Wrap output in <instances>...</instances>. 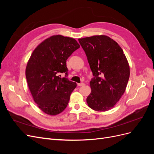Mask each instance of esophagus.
Returning a JSON list of instances; mask_svg holds the SVG:
<instances>
[{"instance_id": "obj_1", "label": "esophagus", "mask_w": 154, "mask_h": 154, "mask_svg": "<svg viewBox=\"0 0 154 154\" xmlns=\"http://www.w3.org/2000/svg\"><path fill=\"white\" fill-rule=\"evenodd\" d=\"M78 86H83V85H85V83H78Z\"/></svg>"}]
</instances>
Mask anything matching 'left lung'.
Wrapping results in <instances>:
<instances>
[{
    "label": "left lung",
    "mask_w": 154,
    "mask_h": 154,
    "mask_svg": "<svg viewBox=\"0 0 154 154\" xmlns=\"http://www.w3.org/2000/svg\"><path fill=\"white\" fill-rule=\"evenodd\" d=\"M94 78L88 106L96 111L112 109L122 96L130 77V67L122 48L110 37L96 35L79 38Z\"/></svg>",
    "instance_id": "obj_1"
}]
</instances>
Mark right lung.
<instances>
[{
  "instance_id": "obj_1",
  "label": "right lung",
  "mask_w": 154,
  "mask_h": 154,
  "mask_svg": "<svg viewBox=\"0 0 154 154\" xmlns=\"http://www.w3.org/2000/svg\"><path fill=\"white\" fill-rule=\"evenodd\" d=\"M80 48L77 41L54 35L45 39L32 52L27 62L26 76L35 103L45 114L54 116L66 108L75 82L66 78L67 58ZM65 73V78L59 74Z\"/></svg>"
}]
</instances>
